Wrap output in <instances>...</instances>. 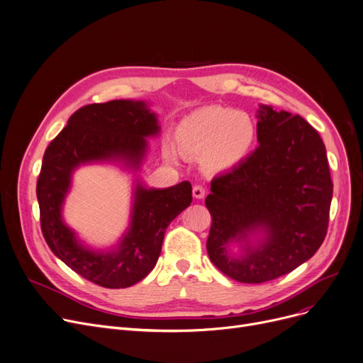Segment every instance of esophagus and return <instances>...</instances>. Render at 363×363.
<instances>
[{
  "label": "esophagus",
  "mask_w": 363,
  "mask_h": 363,
  "mask_svg": "<svg viewBox=\"0 0 363 363\" xmlns=\"http://www.w3.org/2000/svg\"><path fill=\"white\" fill-rule=\"evenodd\" d=\"M194 196L196 198V199H202L203 196H205V194H206V191H205V187H202L201 184H195L194 186Z\"/></svg>",
  "instance_id": "esophagus-1"
}]
</instances>
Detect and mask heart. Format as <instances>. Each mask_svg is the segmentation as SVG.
<instances>
[{"mask_svg": "<svg viewBox=\"0 0 363 363\" xmlns=\"http://www.w3.org/2000/svg\"><path fill=\"white\" fill-rule=\"evenodd\" d=\"M257 135L254 119L221 106L201 108L177 127L180 149L191 157L203 155V167L213 172L235 167L250 152Z\"/></svg>", "mask_w": 363, "mask_h": 363, "instance_id": "b5f03b06", "label": "heart"}]
</instances>
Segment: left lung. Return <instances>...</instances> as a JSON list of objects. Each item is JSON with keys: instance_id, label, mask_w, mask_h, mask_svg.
<instances>
[{"instance_id": "1", "label": "left lung", "mask_w": 363, "mask_h": 363, "mask_svg": "<svg viewBox=\"0 0 363 363\" xmlns=\"http://www.w3.org/2000/svg\"><path fill=\"white\" fill-rule=\"evenodd\" d=\"M258 147L211 182L206 196L213 223L206 251L213 264L242 284L279 278L307 262L322 245L330 221L333 180L319 133L300 115L258 111ZM258 228L260 247L235 259L229 242Z\"/></svg>"}]
</instances>
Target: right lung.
I'll return each instance as SVG.
<instances>
[{"label": "right lung", "instance_id": "1", "mask_svg": "<svg viewBox=\"0 0 363 363\" xmlns=\"http://www.w3.org/2000/svg\"><path fill=\"white\" fill-rule=\"evenodd\" d=\"M160 131L155 113L143 101L112 100L82 106L47 146L37 183L40 221L50 250L75 273L105 288H127L157 264L168 224L192 202V186L168 189L135 186L131 226L116 251L84 248L62 221L60 210L72 171L91 161L121 160L139 168L147 135Z\"/></svg>", "mask_w": 363, "mask_h": 363}]
</instances>
